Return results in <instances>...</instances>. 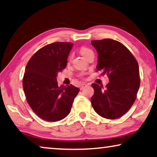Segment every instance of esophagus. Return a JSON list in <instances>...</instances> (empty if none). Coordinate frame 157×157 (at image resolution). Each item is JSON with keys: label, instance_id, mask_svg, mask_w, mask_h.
<instances>
[{"label": "esophagus", "instance_id": "34e87169", "mask_svg": "<svg viewBox=\"0 0 157 157\" xmlns=\"http://www.w3.org/2000/svg\"><path fill=\"white\" fill-rule=\"evenodd\" d=\"M86 86H87V85H86V84H80V85H79V89H80V90H82V89H83L84 88H85Z\"/></svg>", "mask_w": 157, "mask_h": 157}]
</instances>
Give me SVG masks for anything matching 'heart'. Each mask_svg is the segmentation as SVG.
<instances>
[{
  "mask_svg": "<svg viewBox=\"0 0 157 157\" xmlns=\"http://www.w3.org/2000/svg\"><path fill=\"white\" fill-rule=\"evenodd\" d=\"M91 52V49L86 48V47H82L81 49H80V53L82 54V55L84 57L85 56L86 54H87L89 52Z\"/></svg>",
  "mask_w": 157,
  "mask_h": 157,
  "instance_id": "1",
  "label": "heart"
}]
</instances>
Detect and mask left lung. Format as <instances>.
Returning <instances> with one entry per match:
<instances>
[{
	"instance_id": "8db88e82",
	"label": "left lung",
	"mask_w": 157,
	"mask_h": 157,
	"mask_svg": "<svg viewBox=\"0 0 157 157\" xmlns=\"http://www.w3.org/2000/svg\"><path fill=\"white\" fill-rule=\"evenodd\" d=\"M98 52L97 70L106 74L105 89L93 83L91 105L97 114L114 119L127 113L136 101L140 86V72L136 59L122 43L113 39L92 40Z\"/></svg>"
}]
</instances>
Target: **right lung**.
<instances>
[{"label": "right lung", "instance_id": "add662e5", "mask_svg": "<svg viewBox=\"0 0 157 157\" xmlns=\"http://www.w3.org/2000/svg\"><path fill=\"white\" fill-rule=\"evenodd\" d=\"M73 44L56 42L42 47L26 66L23 88L26 101L39 117L48 121L63 119L71 112L79 91L73 85H58L56 76L66 68Z\"/></svg>", "mask_w": 157, "mask_h": 157}]
</instances>
